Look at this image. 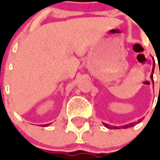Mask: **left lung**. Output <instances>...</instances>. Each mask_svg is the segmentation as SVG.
Returning <instances> with one entry per match:
<instances>
[{"mask_svg":"<svg viewBox=\"0 0 160 160\" xmlns=\"http://www.w3.org/2000/svg\"><path fill=\"white\" fill-rule=\"evenodd\" d=\"M152 72H153V70H152ZM151 79L152 80V82H153V78H152V74L151 75ZM103 125L108 128H110V129H119L120 128L119 127H114V126H110L107 124V123H103ZM134 126V123H130V124H128V125H125V126H122L121 128H131V127H133Z\"/></svg>","mask_w":160,"mask_h":160,"instance_id":"left-lung-1","label":"left lung"}]
</instances>
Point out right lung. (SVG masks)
<instances>
[{
  "instance_id": "add662e5",
  "label": "right lung",
  "mask_w": 160,
  "mask_h": 160,
  "mask_svg": "<svg viewBox=\"0 0 160 160\" xmlns=\"http://www.w3.org/2000/svg\"><path fill=\"white\" fill-rule=\"evenodd\" d=\"M50 125V123L49 124H46V125H43V126H45V127H46V126H49Z\"/></svg>"
}]
</instances>
